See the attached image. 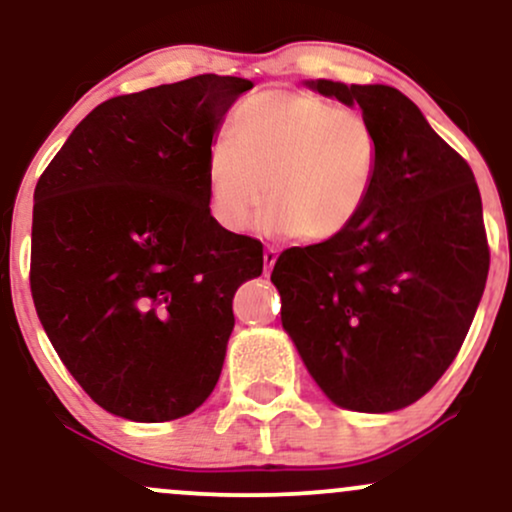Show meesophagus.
<instances>
[{"label": "esophagus", "instance_id": "34e87169", "mask_svg": "<svg viewBox=\"0 0 512 512\" xmlns=\"http://www.w3.org/2000/svg\"><path fill=\"white\" fill-rule=\"evenodd\" d=\"M262 257H264V274H269V272H272L274 264H276V257H279V252H276L274 248H264Z\"/></svg>", "mask_w": 512, "mask_h": 512}]
</instances>
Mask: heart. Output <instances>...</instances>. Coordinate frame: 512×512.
<instances>
[{"label": "heart", "instance_id": "heart-1", "mask_svg": "<svg viewBox=\"0 0 512 512\" xmlns=\"http://www.w3.org/2000/svg\"><path fill=\"white\" fill-rule=\"evenodd\" d=\"M378 137L368 120L308 91H262L236 108L228 139L207 158L209 207L228 231L327 243L366 211L378 180Z\"/></svg>", "mask_w": 512, "mask_h": 512}]
</instances>
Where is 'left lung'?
Returning <instances> with one entry per match:
<instances>
[{"label": "left lung", "instance_id": "1", "mask_svg": "<svg viewBox=\"0 0 512 512\" xmlns=\"http://www.w3.org/2000/svg\"><path fill=\"white\" fill-rule=\"evenodd\" d=\"M305 86L361 108L380 166L349 231L279 255L272 284L281 325L332 404L387 414L438 383L477 313L489 274L479 187L397 88Z\"/></svg>", "mask_w": 512, "mask_h": 512}]
</instances>
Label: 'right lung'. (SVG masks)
<instances>
[{"label":"right lung","instance_id":"1","mask_svg":"<svg viewBox=\"0 0 512 512\" xmlns=\"http://www.w3.org/2000/svg\"><path fill=\"white\" fill-rule=\"evenodd\" d=\"M252 81L199 74L110 98L76 125L35 185L31 291L40 325L86 395L158 424L214 392L238 286L260 240L211 216L207 158Z\"/></svg>","mask_w":512,"mask_h":512}]
</instances>
